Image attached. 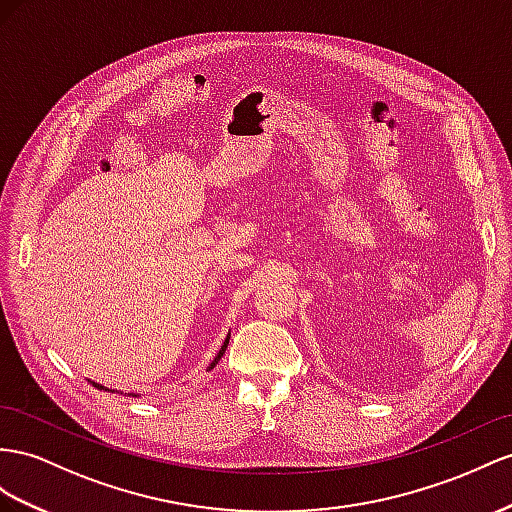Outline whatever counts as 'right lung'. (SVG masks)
<instances>
[{
  "label": "right lung",
  "mask_w": 512,
  "mask_h": 512,
  "mask_svg": "<svg viewBox=\"0 0 512 512\" xmlns=\"http://www.w3.org/2000/svg\"><path fill=\"white\" fill-rule=\"evenodd\" d=\"M227 344H229V335H227V339H225V344H222V348L218 350V355H216V359L212 361V365H209V370H214V368H216V363L220 361V357H222V355H225V350H227ZM93 385H95L97 389H103V387H101V385H97V383H93ZM106 391H112V389H106ZM129 396H134V398H136V396H138V393H129Z\"/></svg>",
  "instance_id": "add662e5"
}]
</instances>
